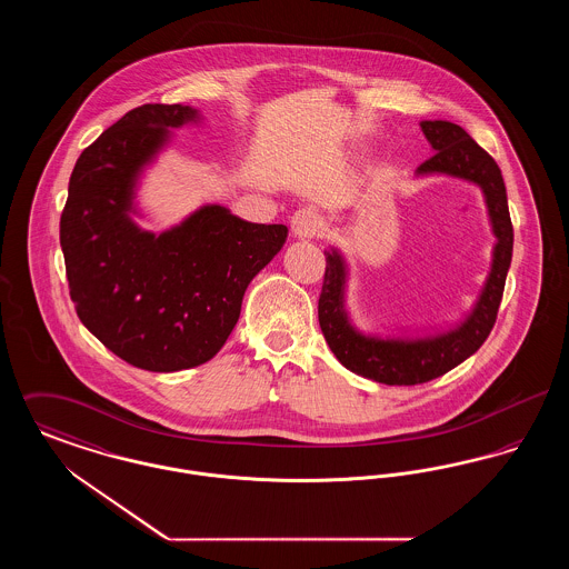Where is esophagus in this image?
I'll list each match as a JSON object with an SVG mask.
<instances>
[{
    "mask_svg": "<svg viewBox=\"0 0 569 569\" xmlns=\"http://www.w3.org/2000/svg\"><path fill=\"white\" fill-rule=\"evenodd\" d=\"M290 223H292V234L297 239H311L320 228V217L313 209H298L290 219Z\"/></svg>",
    "mask_w": 569,
    "mask_h": 569,
    "instance_id": "34e87169",
    "label": "esophagus"
}]
</instances>
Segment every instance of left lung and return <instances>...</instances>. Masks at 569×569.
I'll use <instances>...</instances> for the list:
<instances>
[{
    "mask_svg": "<svg viewBox=\"0 0 569 569\" xmlns=\"http://www.w3.org/2000/svg\"><path fill=\"white\" fill-rule=\"evenodd\" d=\"M420 128L435 153L418 166L416 177L437 174L478 186L485 196L490 232L497 241L492 244L487 281L465 318L418 335H407V330L401 335L365 332L353 325L348 309V260L337 247L326 249L325 286L318 302L326 343L346 369L388 386L431 381L480 350L497 320L515 247L506 183L497 162L452 121H420Z\"/></svg>",
    "mask_w": 569,
    "mask_h": 569,
    "instance_id": "obj_1",
    "label": "left lung"
}]
</instances>
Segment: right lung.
I'll return each instance as SVG.
<instances>
[{
    "label": "right lung",
    "mask_w": 569,
    "mask_h": 569,
    "mask_svg": "<svg viewBox=\"0 0 569 569\" xmlns=\"http://www.w3.org/2000/svg\"><path fill=\"white\" fill-rule=\"evenodd\" d=\"M200 110L144 104L123 114L77 160L59 241L84 328L144 371L211 360L239 322L244 290L288 239L283 223H251L202 204L181 223L138 226V188L174 132Z\"/></svg>",
    "instance_id": "1"
}]
</instances>
